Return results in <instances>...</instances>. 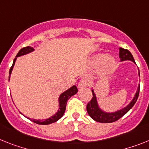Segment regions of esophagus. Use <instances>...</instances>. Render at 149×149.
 <instances>
[{
	"label": "esophagus",
	"mask_w": 149,
	"mask_h": 149,
	"mask_svg": "<svg viewBox=\"0 0 149 149\" xmlns=\"http://www.w3.org/2000/svg\"><path fill=\"white\" fill-rule=\"evenodd\" d=\"M88 84H89V82L87 79H85V78H82L81 79L79 82L78 83V87L79 88H85L86 86H88Z\"/></svg>",
	"instance_id": "34e87169"
}]
</instances>
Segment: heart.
<instances>
[{
  "label": "heart",
  "instance_id": "b5f03b06",
  "mask_svg": "<svg viewBox=\"0 0 149 149\" xmlns=\"http://www.w3.org/2000/svg\"><path fill=\"white\" fill-rule=\"evenodd\" d=\"M103 54H98L93 57V62L95 64H98L101 63L103 59L104 61H102V66H101V71L102 72H107L111 71L113 68L115 64V61L113 57H106Z\"/></svg>",
  "mask_w": 149,
  "mask_h": 149
}]
</instances>
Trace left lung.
Masks as SVG:
<instances>
[{
	"instance_id": "obj_1",
	"label": "left lung",
	"mask_w": 149,
	"mask_h": 149,
	"mask_svg": "<svg viewBox=\"0 0 149 149\" xmlns=\"http://www.w3.org/2000/svg\"><path fill=\"white\" fill-rule=\"evenodd\" d=\"M120 57L121 61L129 60V61H132V62L135 63L134 58L132 57V54L130 53V51L127 49H124V48H122V47L120 48ZM139 75L140 76L139 71ZM139 89H140V88L139 86L137 92L135 95L134 98L132 99V102L129 104L127 107L123 108L122 110L117 111V112H114V113H106V112H104L103 111L100 109L98 106L95 95L94 93L93 90H92L93 96H92V100L87 104V106H86L87 112L94 120L99 122V123H113V122H115V121L118 120L120 118H121L123 115L126 114L133 107V105L136 104V101L138 99L139 95Z\"/></svg>"
}]
</instances>
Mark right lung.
Wrapping results in <instances>:
<instances>
[{"mask_svg":"<svg viewBox=\"0 0 149 149\" xmlns=\"http://www.w3.org/2000/svg\"><path fill=\"white\" fill-rule=\"evenodd\" d=\"M33 48L29 46H27V47H25L23 48L20 50V51H19L18 54L16 56V58L13 60V65L11 66L10 69V72H9V79H10V76L11 74V72H12V70L13 68V66H14L15 61L17 60V57H19V56L21 55H24V54H26L29 53V52H32L33 51ZM78 92V89H77V86H72L70 88H69L68 90H67L66 92H64L63 93H62L61 95L59 98V103H60V108L59 111H57V113H56L55 115H54L53 117H50L48 119L44 120H31L32 121H33L34 123H37V124H40V125H47V124H51V123H53L56 121H57L59 119H61V117H63V113L65 112V110H66V107H67V101L70 98L71 96L74 95L75 94H77V92Z\"/></svg>","mask_w":149,"mask_h":149,"instance_id":"obj_1","label":"right lung"}]
</instances>
